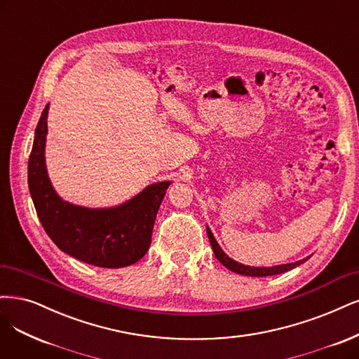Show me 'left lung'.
<instances>
[{"label":"left lung","instance_id":"obj_1","mask_svg":"<svg viewBox=\"0 0 359 359\" xmlns=\"http://www.w3.org/2000/svg\"><path fill=\"white\" fill-rule=\"evenodd\" d=\"M206 233H208V238H209V242H211V246H212V251L215 254V257L218 258V262L226 266L229 270L234 271V273H239V275H245V276H273V275H279V273H285V271L297 267L300 264H303L304 262H307L309 257L300 259V262H295V263H288V264H280V266H271V267H251V266H245V264H241L238 262H234V259H231L224 251L221 250V246L218 245V242L215 241L212 231L209 230V227H206Z\"/></svg>","mask_w":359,"mask_h":359}]
</instances>
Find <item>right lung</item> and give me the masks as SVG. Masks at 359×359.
Segmentation results:
<instances>
[{
	"mask_svg": "<svg viewBox=\"0 0 359 359\" xmlns=\"http://www.w3.org/2000/svg\"><path fill=\"white\" fill-rule=\"evenodd\" d=\"M48 104L35 129L28 185L41 224L60 251L97 267L118 269L140 262L150 248L156 215L170 181L148 185L114 208L92 209L62 201L48 180L44 158Z\"/></svg>",
	"mask_w": 359,
	"mask_h": 359,
	"instance_id": "right-lung-1",
	"label": "right lung"
}]
</instances>
